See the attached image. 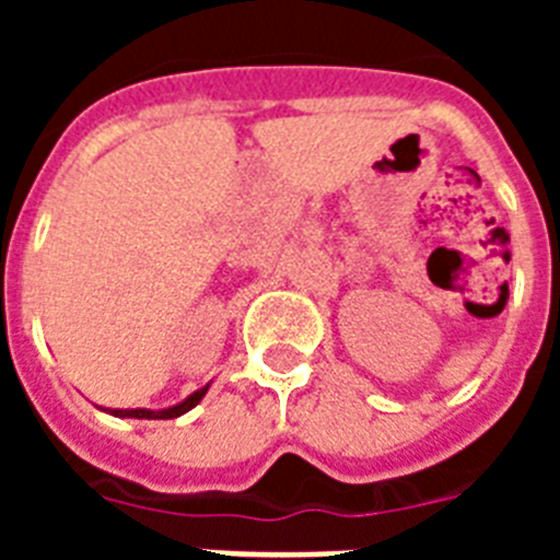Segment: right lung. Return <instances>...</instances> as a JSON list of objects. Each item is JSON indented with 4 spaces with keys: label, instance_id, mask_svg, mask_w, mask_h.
Returning a JSON list of instances; mask_svg holds the SVG:
<instances>
[{
    "label": "right lung",
    "instance_id": "add662e5",
    "mask_svg": "<svg viewBox=\"0 0 560 560\" xmlns=\"http://www.w3.org/2000/svg\"><path fill=\"white\" fill-rule=\"evenodd\" d=\"M207 387L199 389V393H192L190 398H185L182 404H176V407L171 409H162V412H151V409H112V415H120V418H145V420H167V418H179V415L190 412L196 404H199L201 398H205Z\"/></svg>",
    "mask_w": 560,
    "mask_h": 560
}]
</instances>
